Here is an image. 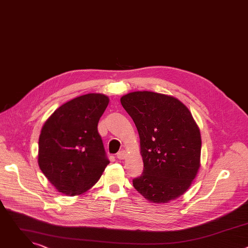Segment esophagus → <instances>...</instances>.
I'll return each mask as SVG.
<instances>
[{"label": "esophagus", "instance_id": "esophagus-1", "mask_svg": "<svg viewBox=\"0 0 248 248\" xmlns=\"http://www.w3.org/2000/svg\"><path fill=\"white\" fill-rule=\"evenodd\" d=\"M127 156V153H126V151L125 150H122V151H120L118 154H117V158L118 159H120V160H124V159H125V157Z\"/></svg>", "mask_w": 248, "mask_h": 248}]
</instances>
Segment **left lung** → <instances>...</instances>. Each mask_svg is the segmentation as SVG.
Instances as JSON below:
<instances>
[{"instance_id": "8db88e82", "label": "left lung", "mask_w": 248, "mask_h": 248, "mask_svg": "<svg viewBox=\"0 0 248 248\" xmlns=\"http://www.w3.org/2000/svg\"><path fill=\"white\" fill-rule=\"evenodd\" d=\"M140 138L144 169L134 188L154 203L183 195L200 167L201 135L190 111L179 99L150 91L121 98Z\"/></svg>"}]
</instances>
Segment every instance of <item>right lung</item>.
<instances>
[{
	"mask_svg": "<svg viewBox=\"0 0 248 248\" xmlns=\"http://www.w3.org/2000/svg\"><path fill=\"white\" fill-rule=\"evenodd\" d=\"M109 98L89 93L59 107L39 136L38 165L59 192L79 195L90 189L110 163L98 123Z\"/></svg>",
	"mask_w": 248,
	"mask_h": 248,
	"instance_id": "obj_1",
	"label": "right lung"
}]
</instances>
